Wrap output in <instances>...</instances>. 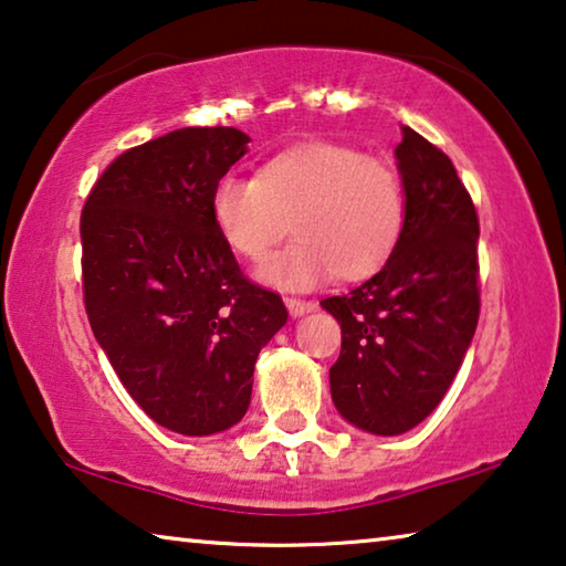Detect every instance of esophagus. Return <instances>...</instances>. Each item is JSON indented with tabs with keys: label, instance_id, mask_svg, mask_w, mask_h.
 Here are the masks:
<instances>
[{
	"label": "esophagus",
	"instance_id": "obj_1",
	"mask_svg": "<svg viewBox=\"0 0 566 566\" xmlns=\"http://www.w3.org/2000/svg\"><path fill=\"white\" fill-rule=\"evenodd\" d=\"M284 304H286V310H290L292 317H304L306 312L314 310V302L296 300V296H284Z\"/></svg>",
	"mask_w": 566,
	"mask_h": 566
}]
</instances>
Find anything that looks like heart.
I'll use <instances>...</instances> for the list:
<instances>
[{"instance_id": "obj_1", "label": "heart", "mask_w": 566, "mask_h": 566, "mask_svg": "<svg viewBox=\"0 0 566 566\" xmlns=\"http://www.w3.org/2000/svg\"><path fill=\"white\" fill-rule=\"evenodd\" d=\"M209 214L229 252L260 262L292 219L296 242L256 270L276 290H312L329 276L364 280L385 266L407 224L395 165L337 142H304L266 159L256 177L224 175Z\"/></svg>"}]
</instances>
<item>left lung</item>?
Returning <instances> with one entry per match:
<instances>
[{"mask_svg": "<svg viewBox=\"0 0 566 566\" xmlns=\"http://www.w3.org/2000/svg\"><path fill=\"white\" fill-rule=\"evenodd\" d=\"M407 224L381 270L322 300L342 327L329 369L339 415L369 434H405L447 395L479 319V219L442 149L401 127L395 149Z\"/></svg>", "mask_w": 566, "mask_h": 566, "instance_id": "1", "label": "left lung"}]
</instances>
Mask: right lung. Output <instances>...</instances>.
I'll return each instance as SVG.
<instances>
[{
  "label": "right lung",
  "instance_id": "1",
  "mask_svg": "<svg viewBox=\"0 0 566 566\" xmlns=\"http://www.w3.org/2000/svg\"><path fill=\"white\" fill-rule=\"evenodd\" d=\"M234 127H185L119 155L82 212V286L94 337L129 397L169 432L234 427L282 296L247 280L209 195L247 155Z\"/></svg>",
  "mask_w": 566,
  "mask_h": 566
}]
</instances>
